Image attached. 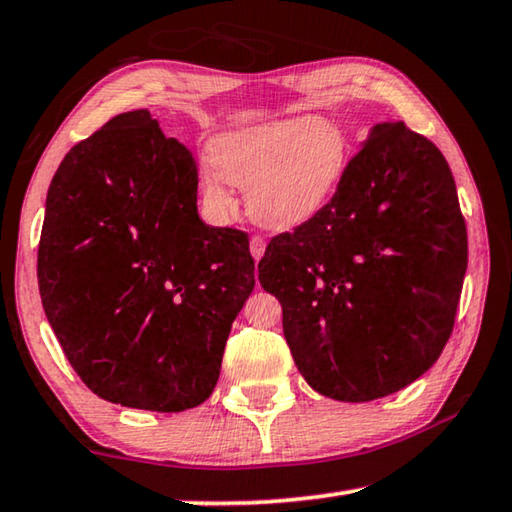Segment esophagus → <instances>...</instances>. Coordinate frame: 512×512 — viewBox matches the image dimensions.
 I'll return each mask as SVG.
<instances>
[{
    "instance_id": "34e87169",
    "label": "esophagus",
    "mask_w": 512,
    "mask_h": 512,
    "mask_svg": "<svg viewBox=\"0 0 512 512\" xmlns=\"http://www.w3.org/2000/svg\"><path fill=\"white\" fill-rule=\"evenodd\" d=\"M264 250H266V241H264V237L255 235L253 239H250V255L255 257V262H259V259L264 257Z\"/></svg>"
}]
</instances>
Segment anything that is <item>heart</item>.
<instances>
[{"label":"heart","mask_w":512,"mask_h":512,"mask_svg":"<svg viewBox=\"0 0 512 512\" xmlns=\"http://www.w3.org/2000/svg\"><path fill=\"white\" fill-rule=\"evenodd\" d=\"M207 155L210 164L198 176L207 210L235 212L230 185H237L255 221L284 230L329 203L348 167L350 144L332 121L291 117L219 135Z\"/></svg>","instance_id":"heart-1"}]
</instances>
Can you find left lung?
Wrapping results in <instances>:
<instances>
[{"label": "left lung", "mask_w": 512, "mask_h": 512, "mask_svg": "<svg viewBox=\"0 0 512 512\" xmlns=\"http://www.w3.org/2000/svg\"><path fill=\"white\" fill-rule=\"evenodd\" d=\"M257 268L314 391H402L445 350L463 291L467 230L445 155L404 121L377 124L329 203L273 237Z\"/></svg>", "instance_id": "obj_1"}]
</instances>
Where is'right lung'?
<instances>
[{
  "instance_id": "obj_1",
  "label": "right lung",
  "mask_w": 512,
  "mask_h": 512,
  "mask_svg": "<svg viewBox=\"0 0 512 512\" xmlns=\"http://www.w3.org/2000/svg\"><path fill=\"white\" fill-rule=\"evenodd\" d=\"M192 151L149 110L112 117L69 149L38 246L42 307L94 395L178 413L219 381L232 320L255 287L248 235L196 207Z\"/></svg>"
}]
</instances>
